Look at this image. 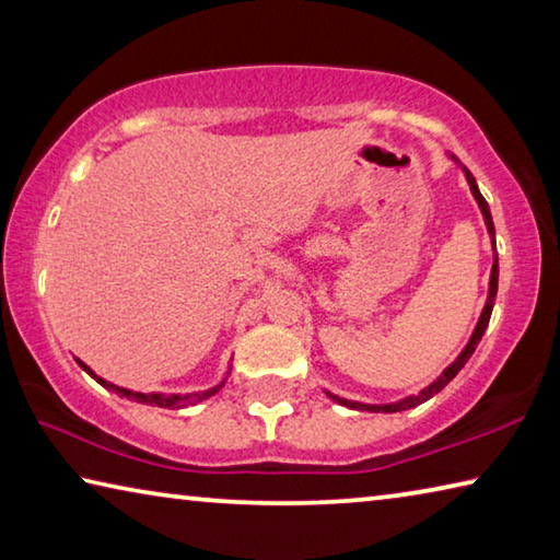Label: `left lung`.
<instances>
[{
	"label": "left lung",
	"instance_id": "1",
	"mask_svg": "<svg viewBox=\"0 0 560 560\" xmlns=\"http://www.w3.org/2000/svg\"><path fill=\"white\" fill-rule=\"evenodd\" d=\"M450 158L454 160V163H459V160L454 158V155H450ZM462 170H464V177H467V183H469V189H471L474 200H477L481 214H485V224H487V230H489V234H491V246H494V222H491L489 205H487L485 197H481L479 187H477V179H474V175L469 173L467 167H462ZM494 249H497V246H494ZM497 287H499V257L494 254V264H491V277H489V296H487V303H485V311H481V316H479V320H477V328H474V334H471V338H469V343L464 346V350L457 355V360H454V363H450L447 368H444L438 381H432L428 387H424V390H420L417 395L405 397V400L387 402V405H368V402L346 400V397H338V395H330V393H326V395L334 397V400H336L338 405H346V407H350V410H360V412H400V410H410V407H417V405L428 402L430 397H434L440 390H444V385H447V383L452 381V377L462 371L464 363H467V360L471 358L474 348L479 346V340H481V336H485V330H487V326H489L491 308H494Z\"/></svg>",
	"mask_w": 560,
	"mask_h": 560
}]
</instances>
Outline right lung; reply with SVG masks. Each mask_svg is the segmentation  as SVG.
Segmentation results:
<instances>
[{"label": "right lung", "instance_id": "add662e5", "mask_svg": "<svg viewBox=\"0 0 560 560\" xmlns=\"http://www.w3.org/2000/svg\"><path fill=\"white\" fill-rule=\"evenodd\" d=\"M75 363H79L83 371H86L91 377H96V381L103 385V387H110V390H116L120 397H128V400H136V402H145V405H158V407H167V410H175V407H185V405H195L200 400H207V397H212L214 393H220V387L224 385V381L220 385L210 387V390L205 393H192V395H163V393H132V390H126V387H118V385H110L108 381H103V377H98L96 373L91 371V368L86 363H81L79 358H75Z\"/></svg>", "mask_w": 560, "mask_h": 560}]
</instances>
